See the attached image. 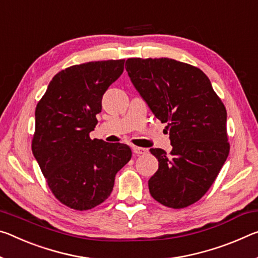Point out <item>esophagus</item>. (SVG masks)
I'll return each instance as SVG.
<instances>
[{"label":"esophagus","instance_id":"obj_1","mask_svg":"<svg viewBox=\"0 0 258 258\" xmlns=\"http://www.w3.org/2000/svg\"><path fill=\"white\" fill-rule=\"evenodd\" d=\"M132 150H133V153L136 154V155H146L147 153H148V150H147L146 148H141V147H132Z\"/></svg>","mask_w":258,"mask_h":258}]
</instances>
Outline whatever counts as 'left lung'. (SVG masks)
Segmentation results:
<instances>
[{"mask_svg":"<svg viewBox=\"0 0 258 258\" xmlns=\"http://www.w3.org/2000/svg\"><path fill=\"white\" fill-rule=\"evenodd\" d=\"M134 87L170 134L172 150L153 148L158 170L150 195L182 209L209 190L230 153L226 108L199 68L171 58H128Z\"/></svg>","mask_w":258,"mask_h":258,"instance_id":"8db88e82","label":"left lung"}]
</instances>
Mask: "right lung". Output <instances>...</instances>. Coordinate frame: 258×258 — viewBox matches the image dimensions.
<instances>
[{
    "mask_svg": "<svg viewBox=\"0 0 258 258\" xmlns=\"http://www.w3.org/2000/svg\"><path fill=\"white\" fill-rule=\"evenodd\" d=\"M125 59L88 62L52 78L35 108L32 151L60 203L84 211L111 194L114 177L132 157L130 147L91 139L102 97L124 71Z\"/></svg>",
    "mask_w": 258,
    "mask_h": 258,
    "instance_id": "1",
    "label": "right lung"
}]
</instances>
